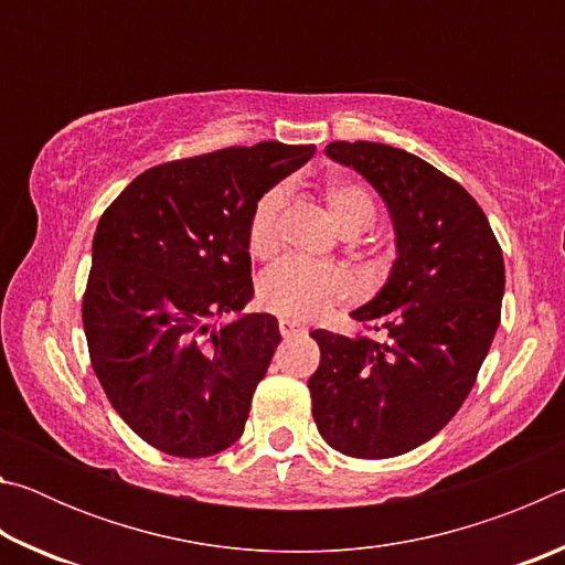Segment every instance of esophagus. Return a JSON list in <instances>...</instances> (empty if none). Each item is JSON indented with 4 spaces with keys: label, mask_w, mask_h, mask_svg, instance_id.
<instances>
[{
    "label": "esophagus",
    "mask_w": 565,
    "mask_h": 565,
    "mask_svg": "<svg viewBox=\"0 0 565 565\" xmlns=\"http://www.w3.org/2000/svg\"><path fill=\"white\" fill-rule=\"evenodd\" d=\"M279 329H281V337L284 339H291V337H301V333L306 331L299 321L294 319H279Z\"/></svg>",
    "instance_id": "esophagus-1"
}]
</instances>
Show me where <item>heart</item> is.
<instances>
[{
    "label": "heart",
    "instance_id": "b5f03b06",
    "mask_svg": "<svg viewBox=\"0 0 565 565\" xmlns=\"http://www.w3.org/2000/svg\"><path fill=\"white\" fill-rule=\"evenodd\" d=\"M323 199L341 228V234L356 236L374 224L376 204L361 184L333 179L323 186ZM289 202L286 186H271L256 199L246 224V246L256 259H269L281 244V218ZM349 294L347 274L337 266L306 264L289 259L266 271L259 279V301L281 317L319 319L329 313Z\"/></svg>",
    "mask_w": 565,
    "mask_h": 565
}]
</instances>
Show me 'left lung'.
Instances as JSON below:
<instances>
[{
    "mask_svg": "<svg viewBox=\"0 0 565 565\" xmlns=\"http://www.w3.org/2000/svg\"><path fill=\"white\" fill-rule=\"evenodd\" d=\"M327 157L384 199L396 262L351 311L379 339L311 331L313 420L341 454L401 456L441 431L473 388L501 323L503 254L476 199L428 161L376 141H331Z\"/></svg>",
    "mask_w": 565,
    "mask_h": 565,
    "instance_id": "obj_1",
    "label": "left lung"
}]
</instances>
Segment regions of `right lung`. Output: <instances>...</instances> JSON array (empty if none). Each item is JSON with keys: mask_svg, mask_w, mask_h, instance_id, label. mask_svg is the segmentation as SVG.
<instances>
[{"mask_svg": "<svg viewBox=\"0 0 565 565\" xmlns=\"http://www.w3.org/2000/svg\"><path fill=\"white\" fill-rule=\"evenodd\" d=\"M313 145L262 141L147 169L102 214L82 321L114 411L179 458L222 454L244 434L281 333L252 301L248 214Z\"/></svg>", "mask_w": 565, "mask_h": 565, "instance_id": "add662e5", "label": "right lung"}]
</instances>
